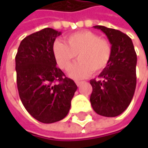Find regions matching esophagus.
Here are the masks:
<instances>
[{
    "mask_svg": "<svg viewBox=\"0 0 148 148\" xmlns=\"http://www.w3.org/2000/svg\"><path fill=\"white\" fill-rule=\"evenodd\" d=\"M82 83H83V82H79V81H77V82H76V84H77V86H81Z\"/></svg>",
    "mask_w": 148,
    "mask_h": 148,
    "instance_id": "1",
    "label": "esophagus"
}]
</instances>
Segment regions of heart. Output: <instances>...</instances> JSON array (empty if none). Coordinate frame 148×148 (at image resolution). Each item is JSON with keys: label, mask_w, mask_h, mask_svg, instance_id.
Instances as JSON below:
<instances>
[{"label": "heart", "mask_w": 148, "mask_h": 148, "mask_svg": "<svg viewBox=\"0 0 148 148\" xmlns=\"http://www.w3.org/2000/svg\"><path fill=\"white\" fill-rule=\"evenodd\" d=\"M110 41L90 30H82L66 37V43H54L53 53L60 68L67 71L78 54V59L69 71L70 77L82 79L90 76L93 71L100 72L107 67L112 57Z\"/></svg>", "instance_id": "b5f03b06"}]
</instances>
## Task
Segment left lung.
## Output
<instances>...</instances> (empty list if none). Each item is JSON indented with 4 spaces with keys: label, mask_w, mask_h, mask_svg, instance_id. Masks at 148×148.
<instances>
[{
    "label": "left lung",
    "mask_w": 148,
    "mask_h": 148,
    "mask_svg": "<svg viewBox=\"0 0 148 148\" xmlns=\"http://www.w3.org/2000/svg\"><path fill=\"white\" fill-rule=\"evenodd\" d=\"M106 34L112 45V57L99 80L90 81L92 86L90 103L99 115L115 117L125 110L133 99L137 84V54L132 39L114 29L95 25Z\"/></svg>",
    "instance_id": "obj_1"
}]
</instances>
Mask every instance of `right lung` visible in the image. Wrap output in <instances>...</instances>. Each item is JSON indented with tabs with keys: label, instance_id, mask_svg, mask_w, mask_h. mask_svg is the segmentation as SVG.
<instances>
[{
	"label": "right lung",
	"instance_id": "1",
	"mask_svg": "<svg viewBox=\"0 0 148 148\" xmlns=\"http://www.w3.org/2000/svg\"><path fill=\"white\" fill-rule=\"evenodd\" d=\"M61 32L45 28L25 37L15 56L17 88L21 102L39 122L64 119L77 86L57 67L53 43Z\"/></svg>",
	"mask_w": 148,
	"mask_h": 148
}]
</instances>
